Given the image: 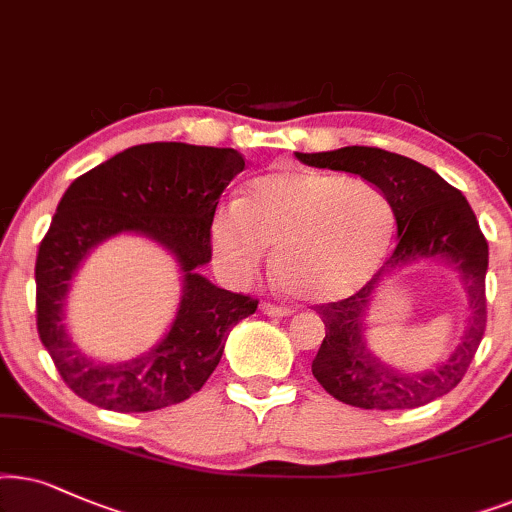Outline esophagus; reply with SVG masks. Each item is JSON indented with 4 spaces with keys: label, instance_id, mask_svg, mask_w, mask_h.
<instances>
[{
    "label": "esophagus",
    "instance_id": "34e87169",
    "mask_svg": "<svg viewBox=\"0 0 512 512\" xmlns=\"http://www.w3.org/2000/svg\"><path fill=\"white\" fill-rule=\"evenodd\" d=\"M262 311L267 313V316H274V318H285L290 316V309L288 306H278V304H271V302H262Z\"/></svg>",
    "mask_w": 512,
    "mask_h": 512
}]
</instances>
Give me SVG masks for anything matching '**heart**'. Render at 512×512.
I'll list each match as a JSON object with an SVG mask.
<instances>
[{
    "label": "heart",
    "mask_w": 512,
    "mask_h": 512,
    "mask_svg": "<svg viewBox=\"0 0 512 512\" xmlns=\"http://www.w3.org/2000/svg\"><path fill=\"white\" fill-rule=\"evenodd\" d=\"M393 229L391 201L372 182L278 168L255 177L241 201L217 208L210 238L215 262L236 281L260 274L271 248L288 295L332 302L370 281Z\"/></svg>",
    "instance_id": "heart-1"
}]
</instances>
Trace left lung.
I'll use <instances>...</instances> for the list:
<instances>
[{"label": "left lung", "mask_w": 512, "mask_h": 512, "mask_svg": "<svg viewBox=\"0 0 512 512\" xmlns=\"http://www.w3.org/2000/svg\"><path fill=\"white\" fill-rule=\"evenodd\" d=\"M295 156L306 166L344 170L377 185L391 201L398 245L356 295L316 306L325 323L313 377L332 398L363 410H414L452 391L466 374L487 327L485 276L489 245L466 196L424 163L377 147H342ZM431 259L452 266L467 292L469 318L460 344L424 373L384 364L366 344V313L373 297L403 266Z\"/></svg>", "instance_id": "obj_1"}]
</instances>
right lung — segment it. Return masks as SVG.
<instances>
[{
  "instance_id": "1",
  "label": "right lung",
  "mask_w": 512,
  "mask_h": 512,
  "mask_svg": "<svg viewBox=\"0 0 512 512\" xmlns=\"http://www.w3.org/2000/svg\"><path fill=\"white\" fill-rule=\"evenodd\" d=\"M243 168L245 159L229 147L149 142L112 156L67 187L34 267L37 330L60 377L86 403L112 412L182 403L213 374L231 327L255 313L257 299L217 288L201 274L213 257L217 201ZM119 233L159 242L181 269L183 297L159 345L131 361L102 364L71 339L64 306L80 262Z\"/></svg>"
}]
</instances>
